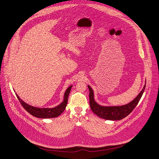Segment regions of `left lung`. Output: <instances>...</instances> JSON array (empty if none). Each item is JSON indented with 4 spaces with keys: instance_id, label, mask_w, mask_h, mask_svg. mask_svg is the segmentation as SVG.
<instances>
[{
    "instance_id": "left-lung-1",
    "label": "left lung",
    "mask_w": 159,
    "mask_h": 159,
    "mask_svg": "<svg viewBox=\"0 0 159 159\" xmlns=\"http://www.w3.org/2000/svg\"><path fill=\"white\" fill-rule=\"evenodd\" d=\"M89 90V105L91 110L99 117L109 120H121L131 113L136 107L145 91V84L138 95L131 102L122 106H102L97 103L94 100V94L90 85H88Z\"/></svg>"
}]
</instances>
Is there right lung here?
Wrapping results in <instances>:
<instances>
[{
  "mask_svg": "<svg viewBox=\"0 0 159 159\" xmlns=\"http://www.w3.org/2000/svg\"><path fill=\"white\" fill-rule=\"evenodd\" d=\"M71 87L72 85H70L66 89L63 102L59 105L54 108H38L30 105L24 102L16 93V95L23 108L33 116L40 119H51L58 117L64 111L68 103V98Z\"/></svg>",
  "mask_w": 159,
  "mask_h": 159,
  "instance_id": "obj_1",
  "label": "right lung"
}]
</instances>
